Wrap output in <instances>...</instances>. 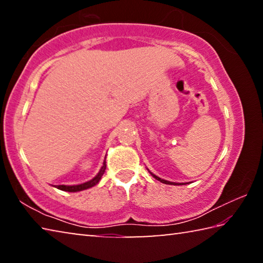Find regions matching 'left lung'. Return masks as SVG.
Instances as JSON below:
<instances>
[{"instance_id":"left-lung-1","label":"left lung","mask_w":263,"mask_h":263,"mask_svg":"<svg viewBox=\"0 0 263 263\" xmlns=\"http://www.w3.org/2000/svg\"><path fill=\"white\" fill-rule=\"evenodd\" d=\"M149 173H151V172H149ZM151 175H152L155 180H158V181H160V182H162V183H164V184H174V185H177V183H175V182H169V181H166V180H162V179H160L159 176L152 174V173H151Z\"/></svg>"}]
</instances>
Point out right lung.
<instances>
[{
	"instance_id": "right-lung-1",
	"label": "right lung",
	"mask_w": 263,
	"mask_h": 263,
	"mask_svg": "<svg viewBox=\"0 0 263 263\" xmlns=\"http://www.w3.org/2000/svg\"><path fill=\"white\" fill-rule=\"evenodd\" d=\"M105 168H106V164H105V160H104L103 166H102V168L100 169L99 174H97L94 179H91L90 181L84 182V183H82V184H77V185H64L62 184V185H55V186L58 189L64 190V191H69V193H77V191H82L84 189L91 188V186H94L99 183L100 180L102 179V176H103V174H104Z\"/></svg>"
}]
</instances>
